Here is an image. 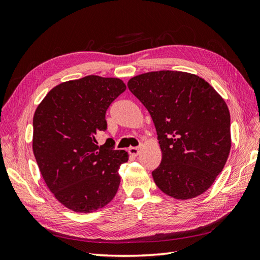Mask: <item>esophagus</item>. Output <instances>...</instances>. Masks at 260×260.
<instances>
[{
    "mask_svg": "<svg viewBox=\"0 0 260 260\" xmlns=\"http://www.w3.org/2000/svg\"><path fill=\"white\" fill-rule=\"evenodd\" d=\"M140 152H141L140 147H129V148H128V153L131 154V155H133V156H137V155H139Z\"/></svg>",
    "mask_w": 260,
    "mask_h": 260,
    "instance_id": "1",
    "label": "esophagus"
}]
</instances>
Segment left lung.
Returning a JSON list of instances; mask_svg holds the SVG:
<instances>
[{
    "label": "left lung",
    "mask_w": 260,
    "mask_h": 260,
    "mask_svg": "<svg viewBox=\"0 0 260 260\" xmlns=\"http://www.w3.org/2000/svg\"><path fill=\"white\" fill-rule=\"evenodd\" d=\"M155 125L162 161L152 172L165 194L187 200L206 192L230 153V113L200 77L183 71L142 74L127 82Z\"/></svg>",
    "instance_id": "1"
}]
</instances>
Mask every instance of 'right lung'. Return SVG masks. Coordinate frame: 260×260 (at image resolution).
I'll list each match as a JSON object with an SVG mask.
<instances>
[{"label": "right lung", "instance_id": "add662e5", "mask_svg": "<svg viewBox=\"0 0 260 260\" xmlns=\"http://www.w3.org/2000/svg\"><path fill=\"white\" fill-rule=\"evenodd\" d=\"M126 89L118 78L86 76L49 91L33 116L32 148L43 180L57 200L75 212H92L117 192L125 151L96 136L107 129L109 105Z\"/></svg>", "mask_w": 260, "mask_h": 260}]
</instances>
